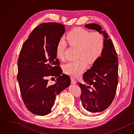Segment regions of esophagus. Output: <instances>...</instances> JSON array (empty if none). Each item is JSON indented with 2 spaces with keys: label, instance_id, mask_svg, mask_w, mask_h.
<instances>
[{
  "label": "esophagus",
  "instance_id": "esophagus-1",
  "mask_svg": "<svg viewBox=\"0 0 134 134\" xmlns=\"http://www.w3.org/2000/svg\"><path fill=\"white\" fill-rule=\"evenodd\" d=\"M71 83H72V84H75L76 83V80L74 78H72V77H71Z\"/></svg>",
  "mask_w": 134,
  "mask_h": 134
}]
</instances>
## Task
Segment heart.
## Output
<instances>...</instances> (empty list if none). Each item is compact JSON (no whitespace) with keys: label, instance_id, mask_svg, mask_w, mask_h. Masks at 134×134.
<instances>
[{"label":"heart","instance_id":"obj_1","mask_svg":"<svg viewBox=\"0 0 134 134\" xmlns=\"http://www.w3.org/2000/svg\"><path fill=\"white\" fill-rule=\"evenodd\" d=\"M66 43L71 47L77 48V58L78 59L69 62L63 66L65 73L77 77L84 71L87 62L93 64L101 56L104 49V38L98 32H91L82 28H76L69 31L65 41L58 42L56 47L57 57L60 60L65 58Z\"/></svg>","mask_w":134,"mask_h":134}]
</instances>
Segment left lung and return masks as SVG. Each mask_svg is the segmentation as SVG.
I'll return each mask as SVG.
<instances>
[{
    "label": "left lung",
    "instance_id": "obj_1",
    "mask_svg": "<svg viewBox=\"0 0 134 134\" xmlns=\"http://www.w3.org/2000/svg\"><path fill=\"white\" fill-rule=\"evenodd\" d=\"M85 26L96 30L104 36V49L100 57L83 75V80L89 86L78 82L81 90L83 107L88 113L95 114L106 110L114 98L118 82V58L105 30H102L97 24Z\"/></svg>",
    "mask_w": 134,
    "mask_h": 134
}]
</instances>
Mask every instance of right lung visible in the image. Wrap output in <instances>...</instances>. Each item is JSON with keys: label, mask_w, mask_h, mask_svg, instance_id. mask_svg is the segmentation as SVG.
<instances>
[{"label": "right lung", "mask_w": 134, "mask_h": 134, "mask_svg": "<svg viewBox=\"0 0 134 134\" xmlns=\"http://www.w3.org/2000/svg\"><path fill=\"white\" fill-rule=\"evenodd\" d=\"M65 31L62 24H41L34 28L20 51L17 80L24 104L34 114H49L56 95L70 84L68 76L61 75L56 54V46ZM50 76L57 78L51 86L47 79Z\"/></svg>", "instance_id": "1"}]
</instances>
